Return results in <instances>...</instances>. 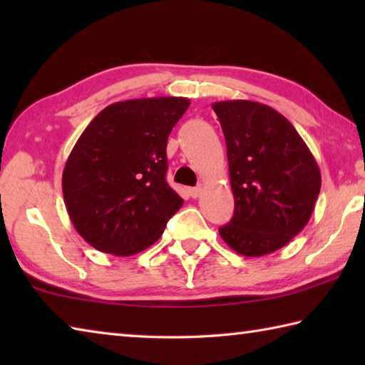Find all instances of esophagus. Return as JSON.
Here are the masks:
<instances>
[{"label":"esophagus","mask_w":365,"mask_h":365,"mask_svg":"<svg viewBox=\"0 0 365 365\" xmlns=\"http://www.w3.org/2000/svg\"><path fill=\"white\" fill-rule=\"evenodd\" d=\"M201 191H202V188H201V187H195V188H190V190H188V193H190V196H191V197H200Z\"/></svg>","instance_id":"obj_1"}]
</instances>
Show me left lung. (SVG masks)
<instances>
[{"mask_svg":"<svg viewBox=\"0 0 365 365\" xmlns=\"http://www.w3.org/2000/svg\"><path fill=\"white\" fill-rule=\"evenodd\" d=\"M225 137L235 212L219 228L238 255L259 257L292 242L311 219L322 177L287 117L248 100L212 104Z\"/></svg>","mask_w":365,"mask_h":365,"instance_id":"1","label":"left lung"}]
</instances>
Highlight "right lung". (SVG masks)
Listing matches in <instances>:
<instances>
[{"label":"right lung","instance_id":"1","mask_svg":"<svg viewBox=\"0 0 365 365\" xmlns=\"http://www.w3.org/2000/svg\"><path fill=\"white\" fill-rule=\"evenodd\" d=\"M188 106L177 96L119 101L80 135L64 165L63 195L76 230L98 251L137 255L182 207L165 182V148Z\"/></svg>","mask_w":365,"mask_h":365}]
</instances>
